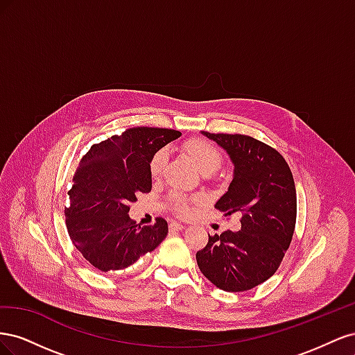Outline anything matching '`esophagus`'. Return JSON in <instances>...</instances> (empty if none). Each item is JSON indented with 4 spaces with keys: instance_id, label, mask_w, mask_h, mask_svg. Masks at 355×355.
Segmentation results:
<instances>
[{
    "instance_id": "obj_1",
    "label": "esophagus",
    "mask_w": 355,
    "mask_h": 355,
    "mask_svg": "<svg viewBox=\"0 0 355 355\" xmlns=\"http://www.w3.org/2000/svg\"><path fill=\"white\" fill-rule=\"evenodd\" d=\"M184 228H185V227H184V225H182L180 222H171V223H170V230H171V231H182Z\"/></svg>"
}]
</instances>
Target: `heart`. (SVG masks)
<instances>
[{
    "label": "heart",
    "instance_id": "heart-1",
    "mask_svg": "<svg viewBox=\"0 0 355 355\" xmlns=\"http://www.w3.org/2000/svg\"><path fill=\"white\" fill-rule=\"evenodd\" d=\"M184 151L189 157L192 163H194V166L204 175L213 173V171L216 170L222 163V155H220L219 148L213 142H210L209 139H204V137L188 139V141L184 144ZM166 161H167V153L164 149H159V151H157L153 155L151 161H149V173H151L154 179L163 175ZM170 202L173 204V207L178 213L185 214L188 211L185 198L182 196L173 194L170 197Z\"/></svg>",
    "mask_w": 355,
    "mask_h": 355
}]
</instances>
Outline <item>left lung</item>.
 I'll use <instances>...</instances> for the list:
<instances>
[{"mask_svg":"<svg viewBox=\"0 0 355 355\" xmlns=\"http://www.w3.org/2000/svg\"><path fill=\"white\" fill-rule=\"evenodd\" d=\"M234 166L228 191L214 207L241 213V230L209 235L197 252L202 275L227 292L250 290L272 277L293 237L296 188L286 159L274 148L244 135L201 132Z\"/></svg>","mask_w":355,"mask_h":355,"instance_id":"left-lung-1","label":"left lung"}]
</instances>
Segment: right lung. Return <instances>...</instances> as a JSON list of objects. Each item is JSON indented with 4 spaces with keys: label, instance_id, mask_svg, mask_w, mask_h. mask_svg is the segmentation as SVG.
Here are the masks:
<instances>
[{
    "label": "right lung",
    "instance_id": "add662e5",
    "mask_svg": "<svg viewBox=\"0 0 355 355\" xmlns=\"http://www.w3.org/2000/svg\"><path fill=\"white\" fill-rule=\"evenodd\" d=\"M180 135L171 128H128L93 145L81 158L68 192L67 228L84 259L99 271L125 270L167 237L163 218L153 227H137L128 204L139 192L151 191L149 161Z\"/></svg>",
    "mask_w": 355,
    "mask_h": 355
}]
</instances>
